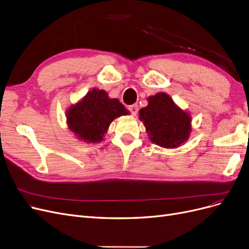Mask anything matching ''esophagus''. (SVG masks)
Listing matches in <instances>:
<instances>
[{"mask_svg":"<svg viewBox=\"0 0 249 249\" xmlns=\"http://www.w3.org/2000/svg\"><path fill=\"white\" fill-rule=\"evenodd\" d=\"M129 110L133 116H136V114L138 113V106L137 105H132V106L129 107Z\"/></svg>","mask_w":249,"mask_h":249,"instance_id":"esophagus-1","label":"esophagus"}]
</instances>
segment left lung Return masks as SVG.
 Segmentation results:
<instances>
[{"label": "left lung", "instance_id": "left-lung-1", "mask_svg": "<svg viewBox=\"0 0 249 249\" xmlns=\"http://www.w3.org/2000/svg\"><path fill=\"white\" fill-rule=\"evenodd\" d=\"M147 101V106L139 111V119L144 124L149 139L166 148L178 147L187 141L191 133L190 115L164 92L149 96Z\"/></svg>", "mask_w": 249, "mask_h": 249}]
</instances>
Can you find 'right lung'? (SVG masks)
<instances>
[{
  "label": "right lung",
  "instance_id": "add662e5",
  "mask_svg": "<svg viewBox=\"0 0 249 249\" xmlns=\"http://www.w3.org/2000/svg\"><path fill=\"white\" fill-rule=\"evenodd\" d=\"M129 113L117 99H110L104 90L92 89L84 99L72 105L66 118L70 130L79 139L96 143L103 140L113 119Z\"/></svg>",
  "mask_w": 249,
  "mask_h": 249
}]
</instances>
